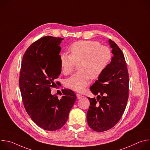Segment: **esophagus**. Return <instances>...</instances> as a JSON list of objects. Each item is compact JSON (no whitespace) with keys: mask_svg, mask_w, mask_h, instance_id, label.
Wrapping results in <instances>:
<instances>
[{"mask_svg":"<svg viewBox=\"0 0 150 150\" xmlns=\"http://www.w3.org/2000/svg\"><path fill=\"white\" fill-rule=\"evenodd\" d=\"M76 97H77V98L80 99V98H81L83 96H82V95H81L80 94H76Z\"/></svg>","mask_w":150,"mask_h":150,"instance_id":"34e87169","label":"esophagus"}]
</instances>
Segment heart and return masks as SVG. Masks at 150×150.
<instances>
[{"label": "heart", "mask_w": 150, "mask_h": 150, "mask_svg": "<svg viewBox=\"0 0 150 150\" xmlns=\"http://www.w3.org/2000/svg\"><path fill=\"white\" fill-rule=\"evenodd\" d=\"M69 51L70 55L60 54V65L63 74L68 75L79 63V71L65 82L67 88L78 92L83 91L91 78H98L108 68L112 57L110 48L97 41H76L70 46Z\"/></svg>", "instance_id": "b5f03b06"}]
</instances>
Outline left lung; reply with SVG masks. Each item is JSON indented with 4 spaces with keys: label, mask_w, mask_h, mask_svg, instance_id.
Wrapping results in <instances>:
<instances>
[{
    "label": "left lung",
    "mask_w": 150,
    "mask_h": 150,
    "mask_svg": "<svg viewBox=\"0 0 150 150\" xmlns=\"http://www.w3.org/2000/svg\"><path fill=\"white\" fill-rule=\"evenodd\" d=\"M113 57L110 63L90 88L97 100L88 98V124L96 132L108 131L122 117L129 97V74L124 54L112 40H109Z\"/></svg>",
    "instance_id": "1"
}]
</instances>
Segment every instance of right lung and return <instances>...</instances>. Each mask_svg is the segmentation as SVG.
I'll use <instances>...</instances> for the list:
<instances>
[{"instance_id":"add662e5","label":"right lung","mask_w":150,"mask_h":150,"mask_svg":"<svg viewBox=\"0 0 150 150\" xmlns=\"http://www.w3.org/2000/svg\"><path fill=\"white\" fill-rule=\"evenodd\" d=\"M62 40L47 35L34 42L23 56L19 74V85L27 113L39 127L50 131L65 124L76 98L71 90H62L61 99L51 94L54 81L61 72L59 45Z\"/></svg>"}]
</instances>
